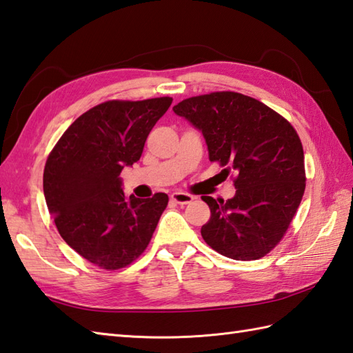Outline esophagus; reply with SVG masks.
<instances>
[{
  "label": "esophagus",
  "instance_id": "34e87169",
  "mask_svg": "<svg viewBox=\"0 0 353 353\" xmlns=\"http://www.w3.org/2000/svg\"><path fill=\"white\" fill-rule=\"evenodd\" d=\"M170 199L175 203H179V205H185V203H190L193 201V196L189 193H183V192H174L170 194Z\"/></svg>",
  "mask_w": 353,
  "mask_h": 353
}]
</instances>
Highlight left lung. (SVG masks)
Segmentation results:
<instances>
[{"mask_svg":"<svg viewBox=\"0 0 353 353\" xmlns=\"http://www.w3.org/2000/svg\"><path fill=\"white\" fill-rule=\"evenodd\" d=\"M174 112L202 132L210 160L221 163L226 176L236 175L234 198L202 196L211 210L202 239L232 260L269 254L305 192L303 148L294 128L270 107L237 92L184 99Z\"/></svg>","mask_w":353,"mask_h":353,"instance_id":"8db88e82","label":"left lung"}]
</instances>
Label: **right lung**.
<instances>
[{"label":"right lung","instance_id":"obj_1","mask_svg":"<svg viewBox=\"0 0 353 353\" xmlns=\"http://www.w3.org/2000/svg\"><path fill=\"white\" fill-rule=\"evenodd\" d=\"M172 98L107 101L83 113L54 146L43 194L68 245L105 270L125 268L150 245L168 194L125 196V166L140 160L146 137Z\"/></svg>","mask_w":353,"mask_h":353}]
</instances>
